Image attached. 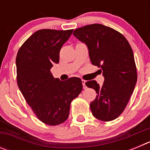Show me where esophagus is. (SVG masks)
<instances>
[{
    "label": "esophagus",
    "mask_w": 150,
    "mask_h": 150,
    "mask_svg": "<svg viewBox=\"0 0 150 150\" xmlns=\"http://www.w3.org/2000/svg\"><path fill=\"white\" fill-rule=\"evenodd\" d=\"M86 80L84 79H82V83H83V88H86Z\"/></svg>",
    "instance_id": "obj_1"
}]
</instances>
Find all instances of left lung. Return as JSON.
Masks as SVG:
<instances>
[{
    "instance_id": "8db88e82",
    "label": "left lung",
    "mask_w": 150,
    "mask_h": 150,
    "mask_svg": "<svg viewBox=\"0 0 150 150\" xmlns=\"http://www.w3.org/2000/svg\"><path fill=\"white\" fill-rule=\"evenodd\" d=\"M73 34L86 44L91 64L104 77L102 86L95 80L86 83L98 94L90 104L91 112L98 120L112 121L124 111L137 83L132 47L121 33L101 24L83 26Z\"/></svg>"
}]
</instances>
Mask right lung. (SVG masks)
<instances>
[{"instance_id": "obj_1", "label": "right lung", "mask_w": 150, "mask_h": 150, "mask_svg": "<svg viewBox=\"0 0 150 150\" xmlns=\"http://www.w3.org/2000/svg\"><path fill=\"white\" fill-rule=\"evenodd\" d=\"M73 29H42L22 44L16 55L17 84L33 112L42 122L57 125L68 118L71 103L83 89L82 80L54 78L50 69L59 62L61 48Z\"/></svg>"}]
</instances>
